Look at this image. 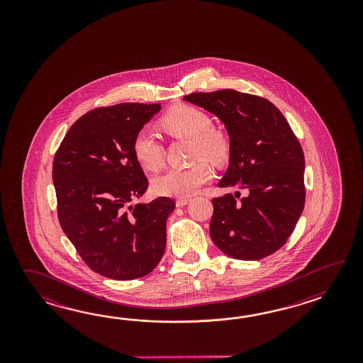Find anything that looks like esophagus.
I'll use <instances>...</instances> for the list:
<instances>
[{
  "label": "esophagus",
  "instance_id": "1",
  "mask_svg": "<svg viewBox=\"0 0 363 363\" xmlns=\"http://www.w3.org/2000/svg\"><path fill=\"white\" fill-rule=\"evenodd\" d=\"M189 201L191 200H189V199H186V197H185V199H178V200H177V206H179V208L185 206V205H186Z\"/></svg>",
  "mask_w": 363,
  "mask_h": 363
}]
</instances>
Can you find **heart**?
<instances>
[{"label": "heart", "instance_id": "b5f03b06", "mask_svg": "<svg viewBox=\"0 0 363 363\" xmlns=\"http://www.w3.org/2000/svg\"><path fill=\"white\" fill-rule=\"evenodd\" d=\"M158 125L166 135L174 139L192 141V160L197 161L186 169H171L153 180V189L161 196L189 197L206 184L211 178L208 160L216 164H223L230 160L232 139L230 132L213 124L211 116L202 108L178 104L163 114ZM136 161L147 171L162 167L164 147L149 132L140 131L132 143Z\"/></svg>", "mask_w": 363, "mask_h": 363}]
</instances>
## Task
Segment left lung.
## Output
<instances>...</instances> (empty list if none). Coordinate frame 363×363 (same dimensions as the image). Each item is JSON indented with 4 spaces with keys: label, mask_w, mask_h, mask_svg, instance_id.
Here are the masks:
<instances>
[{
    "label": "left lung",
    "mask_w": 363,
    "mask_h": 363,
    "mask_svg": "<svg viewBox=\"0 0 363 363\" xmlns=\"http://www.w3.org/2000/svg\"><path fill=\"white\" fill-rule=\"evenodd\" d=\"M223 122L232 139L219 188L247 189L213 199L210 236L224 255L257 261L275 253L305 206V158L284 116L270 101L235 89L184 96Z\"/></svg>",
    "instance_id": "1"
}]
</instances>
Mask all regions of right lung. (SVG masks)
<instances>
[{
  "label": "right lung",
  "mask_w": 363,
  "mask_h": 363,
  "mask_svg": "<svg viewBox=\"0 0 363 363\" xmlns=\"http://www.w3.org/2000/svg\"><path fill=\"white\" fill-rule=\"evenodd\" d=\"M160 104L93 108L71 125L53 161L62 230L91 270L114 280L143 278L166 247L169 197L136 203L147 179L132 143Z\"/></svg>",
  "instance_id": "1"
}]
</instances>
